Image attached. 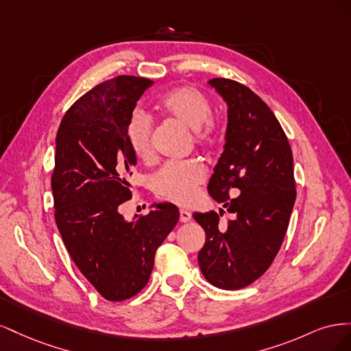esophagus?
<instances>
[{
  "label": "esophagus",
  "mask_w": 351,
  "mask_h": 351,
  "mask_svg": "<svg viewBox=\"0 0 351 351\" xmlns=\"http://www.w3.org/2000/svg\"><path fill=\"white\" fill-rule=\"evenodd\" d=\"M190 219H192V214H190V212L186 209H180V221L189 222Z\"/></svg>",
  "instance_id": "esophagus-1"
}]
</instances>
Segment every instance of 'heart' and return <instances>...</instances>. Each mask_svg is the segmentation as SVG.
<instances>
[{"label": "heart", "instance_id": "b5f03b06", "mask_svg": "<svg viewBox=\"0 0 351 351\" xmlns=\"http://www.w3.org/2000/svg\"><path fill=\"white\" fill-rule=\"evenodd\" d=\"M159 105L173 119L195 133L196 143L205 145L212 136V105L204 93L195 88L174 89L159 101ZM152 120L142 110H136L125 124V139L136 158H151ZM206 171L196 159L164 164L151 178L156 196L187 205L193 200L196 189L205 182Z\"/></svg>", "mask_w": 351, "mask_h": 351}]
</instances>
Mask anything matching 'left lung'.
Here are the masks:
<instances>
[{
  "mask_svg": "<svg viewBox=\"0 0 351 351\" xmlns=\"http://www.w3.org/2000/svg\"><path fill=\"white\" fill-rule=\"evenodd\" d=\"M208 84L227 104L228 120L208 192L234 219L221 230L217 212H195L206 234L197 262L212 285L239 290L271 267L282 244L295 200L293 154L277 117L256 93L230 79Z\"/></svg>",
  "mask_w": 351,
  "mask_h": 351,
  "instance_id": "8db88e82",
  "label": "left lung"
}]
</instances>
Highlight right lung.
<instances>
[{
	"mask_svg": "<svg viewBox=\"0 0 351 351\" xmlns=\"http://www.w3.org/2000/svg\"><path fill=\"white\" fill-rule=\"evenodd\" d=\"M152 80L119 76L95 86L62 117L51 178L56 222L71 259L104 299L121 302L149 281L155 252L176 227L169 202L127 221L136 156L125 124Z\"/></svg>",
	"mask_w": 351,
	"mask_h": 351,
	"instance_id": "add662e5",
	"label": "right lung"
}]
</instances>
